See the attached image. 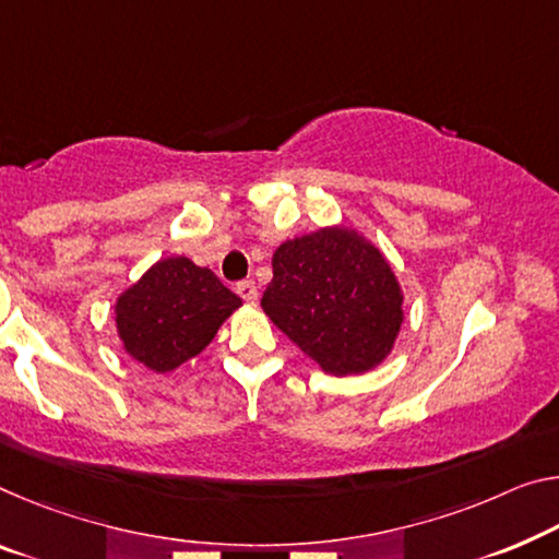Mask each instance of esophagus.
<instances>
[{
  "mask_svg": "<svg viewBox=\"0 0 559 559\" xmlns=\"http://www.w3.org/2000/svg\"><path fill=\"white\" fill-rule=\"evenodd\" d=\"M236 294L241 296V298L246 300V304H255V300H259V288H255L253 281L236 283Z\"/></svg>",
  "mask_w": 559,
  "mask_h": 559,
  "instance_id": "obj_1",
  "label": "esophagus"
}]
</instances>
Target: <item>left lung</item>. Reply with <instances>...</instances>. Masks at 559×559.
I'll list each match as a JSON object with an SVG mask.
<instances>
[{"label": "left lung", "mask_w": 559, "mask_h": 559, "mask_svg": "<svg viewBox=\"0 0 559 559\" xmlns=\"http://www.w3.org/2000/svg\"><path fill=\"white\" fill-rule=\"evenodd\" d=\"M261 308L328 376H362L395 348L403 288L383 251L335 224L281 243Z\"/></svg>", "instance_id": "left-lung-1"}]
</instances>
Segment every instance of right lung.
Listing matches in <instances>:
<instances>
[{"label":"right lung","mask_w":559,"mask_h":559,"mask_svg":"<svg viewBox=\"0 0 559 559\" xmlns=\"http://www.w3.org/2000/svg\"><path fill=\"white\" fill-rule=\"evenodd\" d=\"M241 306L214 271L186 255H168L119 294L114 321L123 350L164 376L197 358Z\"/></svg>","instance_id":"obj_1"}]
</instances>
